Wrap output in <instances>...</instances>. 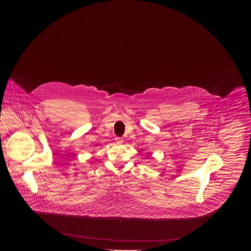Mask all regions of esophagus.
I'll list each match as a JSON object with an SVG mask.
<instances>
[{
	"instance_id": "obj_1",
	"label": "esophagus",
	"mask_w": 251,
	"mask_h": 251,
	"mask_svg": "<svg viewBox=\"0 0 251 251\" xmlns=\"http://www.w3.org/2000/svg\"><path fill=\"white\" fill-rule=\"evenodd\" d=\"M115 140H116V142H117V143H123V139H122V138H120V137H116V139H115Z\"/></svg>"
}]
</instances>
